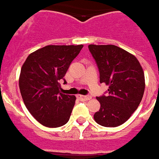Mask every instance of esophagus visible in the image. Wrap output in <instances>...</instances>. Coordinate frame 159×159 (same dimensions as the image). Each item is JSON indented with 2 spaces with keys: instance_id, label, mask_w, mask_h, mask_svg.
Instances as JSON below:
<instances>
[{
  "instance_id": "1",
  "label": "esophagus",
  "mask_w": 159,
  "mask_h": 159,
  "mask_svg": "<svg viewBox=\"0 0 159 159\" xmlns=\"http://www.w3.org/2000/svg\"><path fill=\"white\" fill-rule=\"evenodd\" d=\"M78 98H80L82 101H88L92 98L91 96H83V95H78Z\"/></svg>"
}]
</instances>
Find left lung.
I'll use <instances>...</instances> for the list:
<instances>
[{"instance_id":"1","label":"left lung","mask_w":159,"mask_h":159,"mask_svg":"<svg viewBox=\"0 0 159 159\" xmlns=\"http://www.w3.org/2000/svg\"><path fill=\"white\" fill-rule=\"evenodd\" d=\"M88 49L99 71L100 83L109 89L97 99L99 111L96 122L103 127H117L127 121L139 105L145 91V76L135 56L116 45L90 44Z\"/></svg>"}]
</instances>
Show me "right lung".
Listing matches in <instances>:
<instances>
[{"mask_svg":"<svg viewBox=\"0 0 159 159\" xmlns=\"http://www.w3.org/2000/svg\"><path fill=\"white\" fill-rule=\"evenodd\" d=\"M83 45H48L29 55L22 66L20 90L29 112L42 125L66 124L75 103L74 95L60 93V80Z\"/></svg>","mask_w":159,"mask_h":159,"instance_id":"right-lung-1","label":"right lung"}]
</instances>
